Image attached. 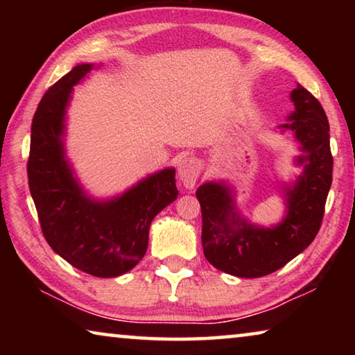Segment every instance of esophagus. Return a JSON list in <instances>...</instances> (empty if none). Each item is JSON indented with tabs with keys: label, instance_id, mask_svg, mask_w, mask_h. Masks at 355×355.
Listing matches in <instances>:
<instances>
[{
	"label": "esophagus",
	"instance_id": "34e87169",
	"mask_svg": "<svg viewBox=\"0 0 355 355\" xmlns=\"http://www.w3.org/2000/svg\"><path fill=\"white\" fill-rule=\"evenodd\" d=\"M200 171H202V164L197 158L189 156V158L182 159V163L178 164V177H180V182L183 183L186 189L194 188L197 178L200 175Z\"/></svg>",
	"mask_w": 355,
	"mask_h": 355
}]
</instances>
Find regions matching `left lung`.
<instances>
[{
    "instance_id": "left-lung-1",
    "label": "left lung",
    "mask_w": 355,
    "mask_h": 355,
    "mask_svg": "<svg viewBox=\"0 0 355 355\" xmlns=\"http://www.w3.org/2000/svg\"><path fill=\"white\" fill-rule=\"evenodd\" d=\"M294 112L282 125L291 130L304 155V173L285 186L286 216L272 228L257 227L236 213L232 189L205 183L196 191L202 208V245L207 260L222 272L244 279L263 277L304 252L320 232L332 184L329 120L322 106L300 84L291 92Z\"/></svg>"
}]
</instances>
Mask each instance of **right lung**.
Instances as JSON below:
<instances>
[{
  "instance_id": "add662e5",
  "label": "right lung",
  "mask_w": 355,
  "mask_h": 355,
  "mask_svg": "<svg viewBox=\"0 0 355 355\" xmlns=\"http://www.w3.org/2000/svg\"><path fill=\"white\" fill-rule=\"evenodd\" d=\"M92 64H80L48 89L35 110L28 183L42 233L65 261L94 277H117L146 255L156 214L177 199L175 169L153 173L116 199L92 200L65 159V107Z\"/></svg>"
}]
</instances>
